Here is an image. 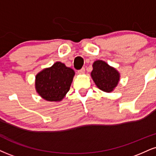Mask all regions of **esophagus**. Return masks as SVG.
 Here are the masks:
<instances>
[{"label":"esophagus","instance_id":"esophagus-1","mask_svg":"<svg viewBox=\"0 0 156 156\" xmlns=\"http://www.w3.org/2000/svg\"><path fill=\"white\" fill-rule=\"evenodd\" d=\"M84 73H85V68H84V67H83V68H81L80 70L78 71V74H80V75L83 74Z\"/></svg>","mask_w":156,"mask_h":156}]
</instances>
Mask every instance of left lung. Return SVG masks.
Segmentation results:
<instances>
[{"mask_svg":"<svg viewBox=\"0 0 156 156\" xmlns=\"http://www.w3.org/2000/svg\"><path fill=\"white\" fill-rule=\"evenodd\" d=\"M91 76L97 87L105 92H110L116 87L120 77L119 72L115 68L102 60L94 62Z\"/></svg>","mask_w":156,"mask_h":156,"instance_id":"1","label":"left lung"}]
</instances>
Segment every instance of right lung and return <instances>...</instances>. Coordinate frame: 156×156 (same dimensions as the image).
I'll return each instance as SVG.
<instances>
[{
  "label": "right lung",
  "instance_id": "obj_1",
  "mask_svg": "<svg viewBox=\"0 0 156 156\" xmlns=\"http://www.w3.org/2000/svg\"><path fill=\"white\" fill-rule=\"evenodd\" d=\"M75 72L65 64L57 62L35 77V88L39 95L47 101L57 102L70 90Z\"/></svg>",
  "mask_w": 156,
  "mask_h": 156
}]
</instances>
